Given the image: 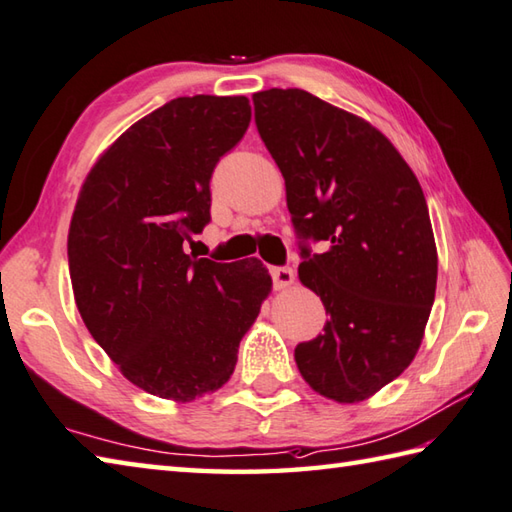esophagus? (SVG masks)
Masks as SVG:
<instances>
[{
    "mask_svg": "<svg viewBox=\"0 0 512 512\" xmlns=\"http://www.w3.org/2000/svg\"><path fill=\"white\" fill-rule=\"evenodd\" d=\"M270 275H273V282H275V288H277V290H284V288H288L290 284L295 282L293 268H286V266L270 268Z\"/></svg>",
    "mask_w": 512,
    "mask_h": 512,
    "instance_id": "1",
    "label": "esophagus"
}]
</instances>
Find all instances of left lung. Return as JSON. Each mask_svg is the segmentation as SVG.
I'll return each mask as SVG.
<instances>
[{"instance_id":"obj_1","label":"left lung","mask_w":512,"mask_h":512,"mask_svg":"<svg viewBox=\"0 0 512 512\" xmlns=\"http://www.w3.org/2000/svg\"><path fill=\"white\" fill-rule=\"evenodd\" d=\"M253 104L302 239L299 282L330 315L322 335L295 348L297 368L315 393L364 402L413 362L435 302L424 190L366 119L299 88L262 90ZM306 238L326 241L327 253L310 254Z\"/></svg>"}]
</instances>
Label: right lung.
Instances as JSON below:
<instances>
[{
  "mask_svg": "<svg viewBox=\"0 0 512 512\" xmlns=\"http://www.w3.org/2000/svg\"><path fill=\"white\" fill-rule=\"evenodd\" d=\"M250 124L246 97L170 99L110 144L86 175L68 268L86 328L130 384L193 402L222 388L273 288L259 259L184 253L210 222V177Z\"/></svg>",
  "mask_w": 512,
  "mask_h": 512,
  "instance_id": "obj_1",
  "label": "right lung"
}]
</instances>
